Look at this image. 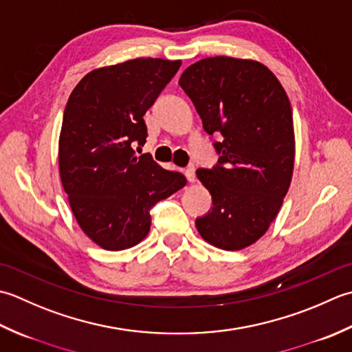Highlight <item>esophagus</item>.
Masks as SVG:
<instances>
[{
    "label": "esophagus",
    "mask_w": 352,
    "mask_h": 352,
    "mask_svg": "<svg viewBox=\"0 0 352 352\" xmlns=\"http://www.w3.org/2000/svg\"><path fill=\"white\" fill-rule=\"evenodd\" d=\"M184 173H185V176H186V181H188V182H195V179H196L195 167L188 166V167H186V168L184 170Z\"/></svg>",
    "instance_id": "obj_1"
}]
</instances>
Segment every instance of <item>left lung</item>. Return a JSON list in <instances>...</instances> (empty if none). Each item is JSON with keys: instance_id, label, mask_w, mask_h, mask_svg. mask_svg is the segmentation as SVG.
I'll use <instances>...</instances> for the list:
<instances>
[{"instance_id": "1", "label": "left lung", "mask_w": 352, "mask_h": 352, "mask_svg": "<svg viewBox=\"0 0 352 352\" xmlns=\"http://www.w3.org/2000/svg\"><path fill=\"white\" fill-rule=\"evenodd\" d=\"M179 85L191 98L219 161L196 173L212 208L196 219L210 245L239 250L266 234L289 191L295 162L292 106L263 63L228 56L186 68Z\"/></svg>"}]
</instances>
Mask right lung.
<instances>
[{"label": "right lung", "mask_w": 352, "mask_h": 352, "mask_svg": "<svg viewBox=\"0 0 352 352\" xmlns=\"http://www.w3.org/2000/svg\"><path fill=\"white\" fill-rule=\"evenodd\" d=\"M181 60L140 57L86 74L71 92L59 138V171L82 231L100 248L123 250L146 239L150 210L186 184L144 146V113Z\"/></svg>", "instance_id": "1"}]
</instances>
